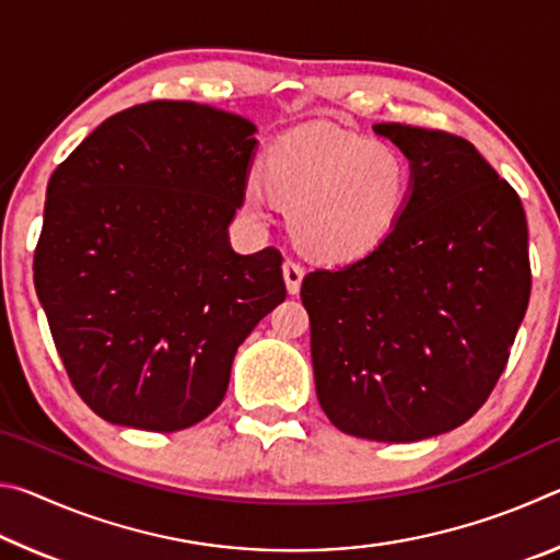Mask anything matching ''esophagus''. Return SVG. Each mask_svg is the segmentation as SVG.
Listing matches in <instances>:
<instances>
[{"instance_id":"34e87169","label":"esophagus","mask_w":560,"mask_h":560,"mask_svg":"<svg viewBox=\"0 0 560 560\" xmlns=\"http://www.w3.org/2000/svg\"><path fill=\"white\" fill-rule=\"evenodd\" d=\"M283 281H287V291L291 293V296H296L299 289H301V281H303V269L301 264L296 261H283Z\"/></svg>"}]
</instances>
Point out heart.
Listing matches in <instances>:
<instances>
[{
    "label": "heart",
    "mask_w": 560,
    "mask_h": 560,
    "mask_svg": "<svg viewBox=\"0 0 560 560\" xmlns=\"http://www.w3.org/2000/svg\"><path fill=\"white\" fill-rule=\"evenodd\" d=\"M264 177L287 207L301 249L324 261H353L377 249L412 195V165L400 148L330 128H303L279 140ZM244 207L267 217L259 177L246 183Z\"/></svg>",
    "instance_id": "1"
}]
</instances>
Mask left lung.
<instances>
[{
  "label": "left lung",
  "mask_w": 560,
  "mask_h": 560,
  "mask_svg": "<svg viewBox=\"0 0 560 560\" xmlns=\"http://www.w3.org/2000/svg\"><path fill=\"white\" fill-rule=\"evenodd\" d=\"M412 165L390 236L303 277L318 402L340 432L417 442L487 402L524 320L528 226L516 189L469 140L377 122Z\"/></svg>",
  "instance_id": "8db88e82"
}]
</instances>
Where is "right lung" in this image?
<instances>
[{
  "instance_id": "add662e5",
  "label": "right lung",
  "mask_w": 560,
  "mask_h": 560,
  "mask_svg": "<svg viewBox=\"0 0 560 560\" xmlns=\"http://www.w3.org/2000/svg\"><path fill=\"white\" fill-rule=\"evenodd\" d=\"M252 120L192 101L120 110L54 170L34 287L75 393L106 422L177 432L214 412L236 348L287 299L281 254L230 224Z\"/></svg>"
}]
</instances>
